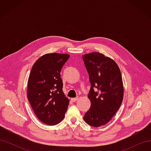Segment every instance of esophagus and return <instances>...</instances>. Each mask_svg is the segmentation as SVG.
I'll list each match as a JSON object with an SVG mask.
<instances>
[{"mask_svg":"<svg viewBox=\"0 0 151 151\" xmlns=\"http://www.w3.org/2000/svg\"><path fill=\"white\" fill-rule=\"evenodd\" d=\"M77 99H78V98H71V101H72V102H76Z\"/></svg>","mask_w":151,"mask_h":151,"instance_id":"esophagus-1","label":"esophagus"}]
</instances>
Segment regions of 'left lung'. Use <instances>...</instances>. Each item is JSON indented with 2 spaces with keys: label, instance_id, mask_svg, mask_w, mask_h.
Returning <instances> with one entry per match:
<instances>
[{
  "label": "left lung",
  "instance_id": "1",
  "mask_svg": "<svg viewBox=\"0 0 151 151\" xmlns=\"http://www.w3.org/2000/svg\"><path fill=\"white\" fill-rule=\"evenodd\" d=\"M83 57L91 85L88 96L91 107L83 118L88 125L99 127L112 119L122 104L124 91L121 72L116 63L103 53L93 52Z\"/></svg>",
  "mask_w": 151,
  "mask_h": 151
}]
</instances>
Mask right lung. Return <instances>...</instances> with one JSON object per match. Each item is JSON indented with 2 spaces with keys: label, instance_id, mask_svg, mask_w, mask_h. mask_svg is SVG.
Masks as SVG:
<instances>
[{
  "label": "right lung",
  "instance_id": "add662e5",
  "mask_svg": "<svg viewBox=\"0 0 151 151\" xmlns=\"http://www.w3.org/2000/svg\"><path fill=\"white\" fill-rule=\"evenodd\" d=\"M70 55L45 54L35 62L28 81L27 97L39 120L48 125L61 122L69 104L62 91V67Z\"/></svg>",
  "mask_w": 151,
  "mask_h": 151
}]
</instances>
